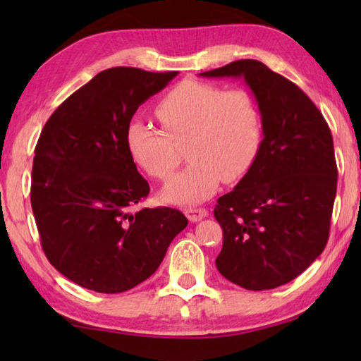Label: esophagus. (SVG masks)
Instances as JSON below:
<instances>
[{
	"mask_svg": "<svg viewBox=\"0 0 361 361\" xmlns=\"http://www.w3.org/2000/svg\"><path fill=\"white\" fill-rule=\"evenodd\" d=\"M185 212L190 221L202 220L204 217H208V214H209L208 209H204V208H188Z\"/></svg>",
	"mask_w": 361,
	"mask_h": 361,
	"instance_id": "34e87169",
	"label": "esophagus"
}]
</instances>
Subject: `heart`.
<instances>
[{
	"mask_svg": "<svg viewBox=\"0 0 361 361\" xmlns=\"http://www.w3.org/2000/svg\"><path fill=\"white\" fill-rule=\"evenodd\" d=\"M155 116L163 130L132 121L126 130L130 157L157 180L180 164L186 145L189 166L163 188V198L195 203L211 197L220 178L239 180L255 161L264 135L260 106L248 90H224L185 80L159 99Z\"/></svg>",
	"mask_w": 361,
	"mask_h": 361,
	"instance_id": "heart-1",
	"label": "heart"
}]
</instances>
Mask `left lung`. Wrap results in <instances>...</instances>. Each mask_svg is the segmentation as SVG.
I'll use <instances>...</instances> for the list:
<instances>
[{"mask_svg":"<svg viewBox=\"0 0 361 361\" xmlns=\"http://www.w3.org/2000/svg\"><path fill=\"white\" fill-rule=\"evenodd\" d=\"M203 78H243L257 99L264 140L250 171L220 197V274L247 290L298 278L329 240L336 195L331 128L304 91L259 60H235Z\"/></svg>","mask_w":361,"mask_h":361,"instance_id":"left-lung-1","label":"left lung"}]
</instances>
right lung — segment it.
I'll return each mask as SVG.
<instances>
[{
	"instance_id": "right-lung-1",
	"label": "right lung",
	"mask_w": 361,
	"mask_h": 361,
	"mask_svg": "<svg viewBox=\"0 0 361 361\" xmlns=\"http://www.w3.org/2000/svg\"><path fill=\"white\" fill-rule=\"evenodd\" d=\"M176 71L116 66L94 75L51 114L35 145L30 203L42 248L57 271L99 293H121L157 271L188 219L135 206L149 183L126 130L137 106Z\"/></svg>"
}]
</instances>
